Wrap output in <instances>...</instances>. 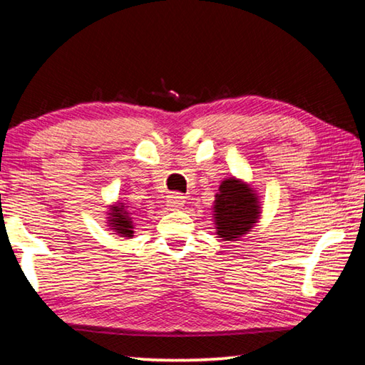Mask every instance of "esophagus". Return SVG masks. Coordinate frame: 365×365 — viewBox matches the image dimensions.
I'll list each match as a JSON object with an SVG mask.
<instances>
[{"label": "esophagus", "instance_id": "34e87169", "mask_svg": "<svg viewBox=\"0 0 365 365\" xmlns=\"http://www.w3.org/2000/svg\"><path fill=\"white\" fill-rule=\"evenodd\" d=\"M165 202H168V207L170 209V211H178V209L183 207L185 200H183V196H180L178 193H174V195L168 196V201Z\"/></svg>", "mask_w": 365, "mask_h": 365}]
</instances>
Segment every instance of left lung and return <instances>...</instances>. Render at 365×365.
<instances>
[{
  "mask_svg": "<svg viewBox=\"0 0 365 365\" xmlns=\"http://www.w3.org/2000/svg\"><path fill=\"white\" fill-rule=\"evenodd\" d=\"M262 206L256 190L238 177H227L219 185L212 205L215 235L224 242H238L261 219Z\"/></svg>",
  "mask_w": 365,
  "mask_h": 365,
  "instance_id": "obj_1",
  "label": "left lung"
}]
</instances>
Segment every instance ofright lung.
I'll use <instances>...</instances> for the list:
<instances>
[{
  "instance_id": "obj_1",
  "label": "right lung",
  "mask_w": 365,
  "mask_h": 365,
  "mask_svg": "<svg viewBox=\"0 0 365 365\" xmlns=\"http://www.w3.org/2000/svg\"><path fill=\"white\" fill-rule=\"evenodd\" d=\"M108 217H106V224L109 227L110 232H114L113 235H119V237L123 238H132L135 233V224H133V217L132 212L128 211V206H125V202L117 201L113 202L108 207Z\"/></svg>"
}]
</instances>
